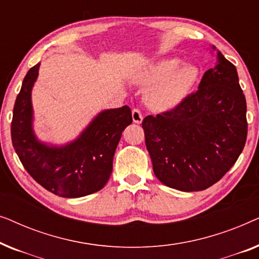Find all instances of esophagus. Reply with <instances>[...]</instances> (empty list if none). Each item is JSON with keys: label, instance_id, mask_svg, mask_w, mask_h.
<instances>
[{"label": "esophagus", "instance_id": "obj_1", "mask_svg": "<svg viewBox=\"0 0 259 259\" xmlns=\"http://www.w3.org/2000/svg\"><path fill=\"white\" fill-rule=\"evenodd\" d=\"M132 118L136 123H141V121H143V114L138 108H134L132 111Z\"/></svg>", "mask_w": 259, "mask_h": 259}]
</instances>
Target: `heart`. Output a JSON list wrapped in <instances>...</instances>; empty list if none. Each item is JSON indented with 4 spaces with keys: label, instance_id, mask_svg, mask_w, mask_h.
<instances>
[{
    "label": "heart",
    "instance_id": "1",
    "mask_svg": "<svg viewBox=\"0 0 259 259\" xmlns=\"http://www.w3.org/2000/svg\"><path fill=\"white\" fill-rule=\"evenodd\" d=\"M176 58L162 59L148 67L139 76L145 86H152L147 102L155 109H166L178 104L196 82L198 70L192 65L180 66Z\"/></svg>",
    "mask_w": 259,
    "mask_h": 259
}]
</instances>
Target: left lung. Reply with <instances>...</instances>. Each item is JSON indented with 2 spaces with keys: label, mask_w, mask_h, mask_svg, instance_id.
<instances>
[{
  "label": "left lung",
  "mask_w": 259,
  "mask_h": 259,
  "mask_svg": "<svg viewBox=\"0 0 259 259\" xmlns=\"http://www.w3.org/2000/svg\"><path fill=\"white\" fill-rule=\"evenodd\" d=\"M214 49V47H213ZM218 65L176 107L143 120L153 172L164 185L206 190L235 165L247 137L246 101L235 65Z\"/></svg>",
  "instance_id": "left-lung-1"
}]
</instances>
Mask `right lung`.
Masks as SVG:
<instances>
[{
    "instance_id": "1",
    "label": "right lung",
    "mask_w": 259,
    "mask_h": 259,
    "mask_svg": "<svg viewBox=\"0 0 259 259\" xmlns=\"http://www.w3.org/2000/svg\"><path fill=\"white\" fill-rule=\"evenodd\" d=\"M40 63L28 70L13 111L12 143L26 171L59 197L79 198L101 190L113 169L121 133L132 123L128 106L101 112L75 141L62 147L41 144L31 128V88Z\"/></svg>"
}]
</instances>
